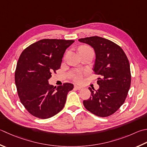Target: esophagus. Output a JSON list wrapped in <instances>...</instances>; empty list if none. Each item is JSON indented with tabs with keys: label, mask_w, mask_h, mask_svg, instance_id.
Instances as JSON below:
<instances>
[{
	"label": "esophagus",
	"mask_w": 147,
	"mask_h": 147,
	"mask_svg": "<svg viewBox=\"0 0 147 147\" xmlns=\"http://www.w3.org/2000/svg\"><path fill=\"white\" fill-rule=\"evenodd\" d=\"M74 88L76 89V90H80V89L82 88V87H81V86H78V85H74Z\"/></svg>",
	"instance_id": "obj_1"
}]
</instances>
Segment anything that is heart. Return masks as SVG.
Returning <instances> with one entry per match:
<instances>
[{"instance_id": "obj_1", "label": "heart", "mask_w": 147, "mask_h": 147, "mask_svg": "<svg viewBox=\"0 0 147 147\" xmlns=\"http://www.w3.org/2000/svg\"><path fill=\"white\" fill-rule=\"evenodd\" d=\"M84 50H92L88 47H83L80 48V51H84ZM84 74H85L84 72L79 71V70H76V71H73V73L71 74V78L74 80V82H80L82 80Z\"/></svg>"}]
</instances>
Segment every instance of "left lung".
I'll use <instances>...</instances> for the list:
<instances>
[{
  "label": "left lung",
  "mask_w": 147,
  "mask_h": 147,
  "mask_svg": "<svg viewBox=\"0 0 147 147\" xmlns=\"http://www.w3.org/2000/svg\"><path fill=\"white\" fill-rule=\"evenodd\" d=\"M78 41L94 48L96 61L93 70L100 76L97 80L99 89L93 90L89 87L91 96L83 100V105L97 116H110L123 104L130 88L131 75L127 57L119 45L103 37L92 36Z\"/></svg>",
  "instance_id": "left-lung-1"
}]
</instances>
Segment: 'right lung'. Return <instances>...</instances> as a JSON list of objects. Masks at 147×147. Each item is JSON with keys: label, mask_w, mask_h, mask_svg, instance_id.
Returning a JSON list of instances; mask_svg holds the SVG:
<instances>
[{"label": "right lung", "mask_w": 147, "mask_h": 147, "mask_svg": "<svg viewBox=\"0 0 147 147\" xmlns=\"http://www.w3.org/2000/svg\"><path fill=\"white\" fill-rule=\"evenodd\" d=\"M73 40L44 39L30 45L20 55L15 71V84L22 104L39 119L55 115L65 105L74 85L54 87L48 80L60 69L62 57Z\"/></svg>", "instance_id": "1"}]
</instances>
